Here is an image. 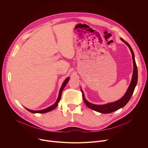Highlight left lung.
Returning <instances> with one entry per match:
<instances>
[{"label": "left lung", "mask_w": 148, "mask_h": 148, "mask_svg": "<svg viewBox=\"0 0 148 148\" xmlns=\"http://www.w3.org/2000/svg\"><path fill=\"white\" fill-rule=\"evenodd\" d=\"M121 40L123 42H125V44H127V45L128 47L130 50H131V54H132V58H133V66H134L133 74V77H132V80H131V83L129 86V88H128L127 92L125 93V94L124 95V96L122 98H121L119 100L117 101H115L114 103H108V104H104V105H95V104H93L90 103L86 99H85L83 92L82 91V90H81L82 93L83 99L84 101V103L86 104V105L89 108H90V109H92L96 112L101 113H110L113 112L114 111L118 110V109H119V108L125 106L128 103L132 95H133L134 89L136 88V86L137 83L138 71H137V67L136 63L135 61L134 52H133V50H132L131 46L129 45V44L127 42L124 41L122 38H121Z\"/></svg>", "instance_id": "1"}]
</instances>
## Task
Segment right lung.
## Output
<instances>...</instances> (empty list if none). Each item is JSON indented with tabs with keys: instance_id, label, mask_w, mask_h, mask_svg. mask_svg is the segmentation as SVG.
Returning a JSON list of instances; mask_svg holds the SVG:
<instances>
[{
	"instance_id": "right-lung-1",
	"label": "right lung",
	"mask_w": 148,
	"mask_h": 148,
	"mask_svg": "<svg viewBox=\"0 0 148 148\" xmlns=\"http://www.w3.org/2000/svg\"><path fill=\"white\" fill-rule=\"evenodd\" d=\"M69 77H68V78H66V79L65 80V81L64 82L63 84H62V86H61V88H60V90H59V96H58V99H57V101H56V103H54L53 105L51 106L50 107H48V108H45V109L41 110H29V109H28V108H26V109L27 110H28L29 112H31V113H44L48 112H50V111L53 110L54 108H55L57 107V106H58V103L59 102V101H60V98H61L62 90H63L65 86H66V83H67L69 81Z\"/></svg>"
}]
</instances>
